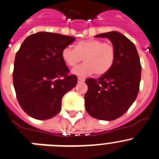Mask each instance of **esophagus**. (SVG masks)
<instances>
[{
    "label": "esophagus",
    "mask_w": 159,
    "mask_h": 159,
    "mask_svg": "<svg viewBox=\"0 0 159 159\" xmlns=\"http://www.w3.org/2000/svg\"><path fill=\"white\" fill-rule=\"evenodd\" d=\"M85 80L83 78H78V83H84Z\"/></svg>",
    "instance_id": "1"
}]
</instances>
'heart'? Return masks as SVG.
<instances>
[{
	"instance_id": "1",
	"label": "heart",
	"mask_w": 159,
	"mask_h": 159,
	"mask_svg": "<svg viewBox=\"0 0 159 159\" xmlns=\"http://www.w3.org/2000/svg\"><path fill=\"white\" fill-rule=\"evenodd\" d=\"M63 61L67 66L74 67L84 58L85 62L72 69L74 75L85 77L93 73L101 75L107 73L112 67L116 58V50L109 43L90 39L81 40L75 48L66 47L61 52Z\"/></svg>"
}]
</instances>
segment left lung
<instances>
[{
  "mask_svg": "<svg viewBox=\"0 0 159 159\" xmlns=\"http://www.w3.org/2000/svg\"><path fill=\"white\" fill-rule=\"evenodd\" d=\"M95 37L109 39L116 50L112 67L95 80L88 78L84 96L85 108L92 117L111 121L126 113L137 98L141 76V65L135 45L116 31Z\"/></svg>",
  "mask_w": 159,
  "mask_h": 159,
  "instance_id": "8db88e82",
  "label": "left lung"
}]
</instances>
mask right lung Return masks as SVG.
<instances>
[{
    "mask_svg": "<svg viewBox=\"0 0 159 159\" xmlns=\"http://www.w3.org/2000/svg\"><path fill=\"white\" fill-rule=\"evenodd\" d=\"M75 37L39 32L29 36L16 53L13 84L23 111L40 120L59 113L62 97L75 87L77 76L61 57Z\"/></svg>",
    "mask_w": 159,
    "mask_h": 159,
    "instance_id": "obj_1",
    "label": "right lung"
}]
</instances>
